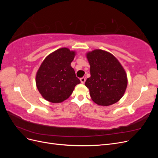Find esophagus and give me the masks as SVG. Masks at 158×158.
Instances as JSON below:
<instances>
[{"label": "esophagus", "mask_w": 158, "mask_h": 158, "mask_svg": "<svg viewBox=\"0 0 158 158\" xmlns=\"http://www.w3.org/2000/svg\"><path fill=\"white\" fill-rule=\"evenodd\" d=\"M80 82H81V83H82V84H84L85 82V78H84V77L81 78H80Z\"/></svg>", "instance_id": "34e87169"}]
</instances>
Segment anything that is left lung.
<instances>
[{"label": "left lung", "instance_id": "1", "mask_svg": "<svg viewBox=\"0 0 158 158\" xmlns=\"http://www.w3.org/2000/svg\"><path fill=\"white\" fill-rule=\"evenodd\" d=\"M90 75L85 82L93 101L99 106H108L123 96L127 86L125 70L111 53L95 49L86 54Z\"/></svg>", "mask_w": 158, "mask_h": 158}]
</instances>
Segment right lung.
<instances>
[{
    "instance_id": "1",
    "label": "right lung",
    "mask_w": 158,
    "mask_h": 158,
    "mask_svg": "<svg viewBox=\"0 0 158 158\" xmlns=\"http://www.w3.org/2000/svg\"><path fill=\"white\" fill-rule=\"evenodd\" d=\"M74 56V51L64 47L52 52L43 61L36 74L35 82L40 93L47 101L63 102L80 83L70 66Z\"/></svg>"
}]
</instances>
